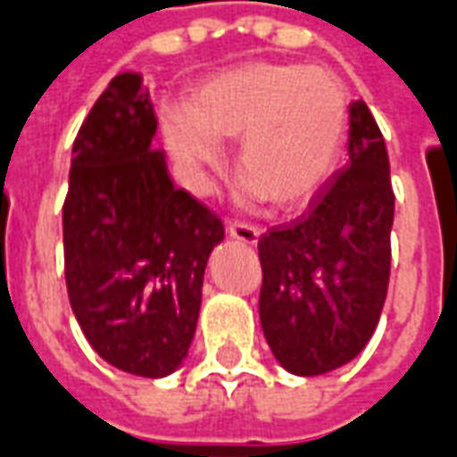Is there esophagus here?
I'll use <instances>...</instances> for the list:
<instances>
[{"label": "esophagus", "mask_w": 457, "mask_h": 457, "mask_svg": "<svg viewBox=\"0 0 457 457\" xmlns=\"http://www.w3.org/2000/svg\"><path fill=\"white\" fill-rule=\"evenodd\" d=\"M226 231H228L231 238H236V241H241V244H248V245L258 244V238H261V228L253 226V223H245V221H228Z\"/></svg>", "instance_id": "esophagus-1"}]
</instances>
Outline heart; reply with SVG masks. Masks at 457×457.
<instances>
[{"mask_svg": "<svg viewBox=\"0 0 457 457\" xmlns=\"http://www.w3.org/2000/svg\"><path fill=\"white\" fill-rule=\"evenodd\" d=\"M189 118L164 115V137L184 182L204 194L223 170L219 140H238L245 192L297 209L325 187L342 160L349 98L325 68L255 61L226 71L194 93Z\"/></svg>", "mask_w": 457, "mask_h": 457, "instance_id": "1", "label": "heart"}]
</instances>
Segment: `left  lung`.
I'll use <instances>...</instances> for the list:
<instances>
[{
	"label": "left lung",
	"instance_id": "1",
	"mask_svg": "<svg viewBox=\"0 0 457 457\" xmlns=\"http://www.w3.org/2000/svg\"><path fill=\"white\" fill-rule=\"evenodd\" d=\"M389 154L364 100L349 105V162L303 216L258 241L261 325L275 359L317 377L357 357L374 335L391 273Z\"/></svg>",
	"mask_w": 457,
	"mask_h": 457
}]
</instances>
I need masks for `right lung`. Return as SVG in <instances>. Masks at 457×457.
I'll use <instances>...</instances> for the list:
<instances>
[{
    "mask_svg": "<svg viewBox=\"0 0 457 457\" xmlns=\"http://www.w3.org/2000/svg\"><path fill=\"white\" fill-rule=\"evenodd\" d=\"M154 132L140 73L115 76L76 135L63 202L73 315L108 364L147 378L187 357L204 268L223 241L221 219L171 184Z\"/></svg>",
    "mask_w": 457,
    "mask_h": 457,
    "instance_id": "1",
    "label": "right lung"
}]
</instances>
